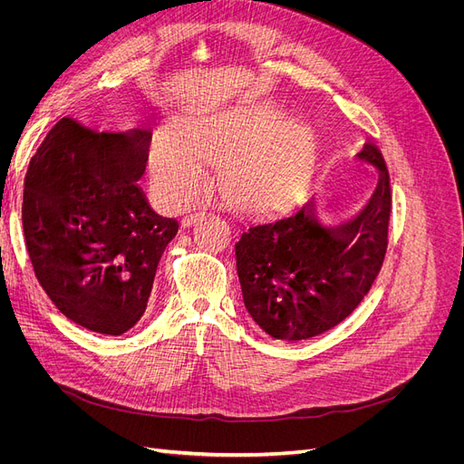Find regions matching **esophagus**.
<instances>
[{
	"instance_id": "34e87169",
	"label": "esophagus",
	"mask_w": 464,
	"mask_h": 464,
	"mask_svg": "<svg viewBox=\"0 0 464 464\" xmlns=\"http://www.w3.org/2000/svg\"><path fill=\"white\" fill-rule=\"evenodd\" d=\"M201 215H205V210H195V213H189L181 218V224H184V227H189V224H193Z\"/></svg>"
}]
</instances>
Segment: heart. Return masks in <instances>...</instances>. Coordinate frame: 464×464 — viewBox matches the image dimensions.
<instances>
[{
    "instance_id": "heart-1",
    "label": "heart",
    "mask_w": 464,
    "mask_h": 464,
    "mask_svg": "<svg viewBox=\"0 0 464 464\" xmlns=\"http://www.w3.org/2000/svg\"><path fill=\"white\" fill-rule=\"evenodd\" d=\"M276 125L275 116L249 110L193 118L181 131L185 149L162 137L154 147L152 162L164 179L189 189L201 178L199 162L230 160L224 172L228 189L242 199H266L296 174L307 145L300 125L263 143Z\"/></svg>"
}]
</instances>
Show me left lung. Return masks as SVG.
<instances>
[{
  "label": "left lung",
  "mask_w": 464,
  "mask_h": 464,
  "mask_svg": "<svg viewBox=\"0 0 464 464\" xmlns=\"http://www.w3.org/2000/svg\"><path fill=\"white\" fill-rule=\"evenodd\" d=\"M358 159L379 170L377 188L356 228H323L314 203L294 213L246 218L236 240L244 304L278 341L321 334L353 314L382 271L391 215L389 172L382 152L363 145Z\"/></svg>",
  "instance_id": "left-lung-1"
}]
</instances>
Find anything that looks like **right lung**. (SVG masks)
Masks as SVG:
<instances>
[{
  "label": "right lung",
  "instance_id": "obj_1",
  "mask_svg": "<svg viewBox=\"0 0 464 464\" xmlns=\"http://www.w3.org/2000/svg\"><path fill=\"white\" fill-rule=\"evenodd\" d=\"M149 139L62 118L24 178L23 232L38 283L67 319L94 333L123 334L141 319L178 232L137 186Z\"/></svg>",
  "mask_w": 464,
  "mask_h": 464
}]
</instances>
